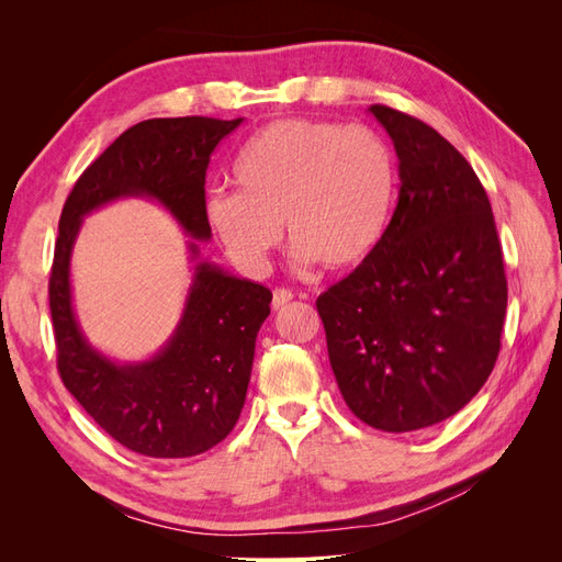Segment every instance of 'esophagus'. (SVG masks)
<instances>
[{"label": "esophagus", "mask_w": 562, "mask_h": 562, "mask_svg": "<svg viewBox=\"0 0 562 562\" xmlns=\"http://www.w3.org/2000/svg\"><path fill=\"white\" fill-rule=\"evenodd\" d=\"M295 297V293L293 291H288V288H277L274 291V297H271V307L274 310H281V307H285L288 302H291Z\"/></svg>", "instance_id": "34e87169"}]
</instances>
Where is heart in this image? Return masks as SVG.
<instances>
[{
	"instance_id": "b5f03b06",
	"label": "heart",
	"mask_w": 562,
	"mask_h": 562,
	"mask_svg": "<svg viewBox=\"0 0 562 562\" xmlns=\"http://www.w3.org/2000/svg\"><path fill=\"white\" fill-rule=\"evenodd\" d=\"M236 192H213L206 220L244 269L267 267L285 225L295 262L347 269L372 252L396 196L394 157L375 131L283 119L234 161Z\"/></svg>"
}]
</instances>
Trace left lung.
<instances>
[{"label":"left lung","mask_w":562,"mask_h":562,"mask_svg":"<svg viewBox=\"0 0 562 562\" xmlns=\"http://www.w3.org/2000/svg\"><path fill=\"white\" fill-rule=\"evenodd\" d=\"M394 140L398 203L380 244L318 295L349 411L403 434L452 417L502 347L506 274L490 199L471 164L419 119L372 105Z\"/></svg>","instance_id":"obj_1"}]
</instances>
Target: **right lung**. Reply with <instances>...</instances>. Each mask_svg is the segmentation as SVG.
I'll use <instances>...</instances> for the list:
<instances>
[{"mask_svg": "<svg viewBox=\"0 0 562 562\" xmlns=\"http://www.w3.org/2000/svg\"><path fill=\"white\" fill-rule=\"evenodd\" d=\"M241 122L176 116L131 126L79 176L60 213L48 279L60 380L100 429L145 457H194L227 438L246 401L255 337L269 316L271 293L199 262L173 337L155 359L119 366L79 330L72 246L83 215L122 196L157 199L192 239L209 241L206 168L217 143ZM190 252L199 258L196 241Z\"/></svg>", "mask_w": 562, "mask_h": 562, "instance_id": "obj_1", "label": "right lung"}]
</instances>
